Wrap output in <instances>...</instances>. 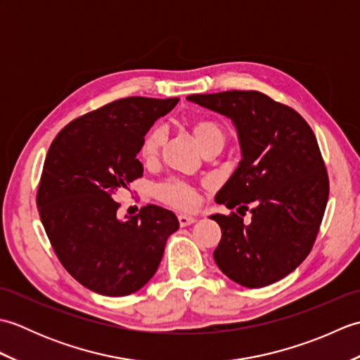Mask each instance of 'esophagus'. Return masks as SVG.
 I'll list each match as a JSON object with an SVG mask.
<instances>
[{"label": "esophagus", "mask_w": 360, "mask_h": 360, "mask_svg": "<svg viewBox=\"0 0 360 360\" xmlns=\"http://www.w3.org/2000/svg\"><path fill=\"white\" fill-rule=\"evenodd\" d=\"M178 219H179V226L181 227H187L190 224L196 223V218L195 217H188V215H179Z\"/></svg>", "instance_id": "34e87169"}]
</instances>
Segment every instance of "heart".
<instances>
[{"label":"heart","instance_id":"b5f03b06","mask_svg":"<svg viewBox=\"0 0 360 360\" xmlns=\"http://www.w3.org/2000/svg\"><path fill=\"white\" fill-rule=\"evenodd\" d=\"M192 133L201 150L204 147H207V145H213V143L224 145V141H226V133L223 127L217 124L215 120L201 119V120L193 122ZM162 141H164V129L160 127L153 128L142 141L141 158L143 160H150L155 158L158 155L160 145H162ZM156 193L159 200H162L164 202L170 204L173 207L181 209V210H190L198 204L196 190L192 186H188L186 182H181V181L165 182V184L158 187Z\"/></svg>","mask_w":360,"mask_h":360}]
</instances>
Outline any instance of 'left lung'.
Masks as SVG:
<instances>
[{
    "label": "left lung",
    "mask_w": 360,
    "mask_h": 360,
    "mask_svg": "<svg viewBox=\"0 0 360 360\" xmlns=\"http://www.w3.org/2000/svg\"><path fill=\"white\" fill-rule=\"evenodd\" d=\"M196 103L232 120L241 160L215 196L236 213L209 218L221 227L213 252L226 277L246 288H263L302 264L314 244L326 209L330 182L311 127L289 106L258 91L193 94Z\"/></svg>",
    "instance_id": "obj_1"
}]
</instances>
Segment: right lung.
Segmentation results:
<instances>
[{
  "mask_svg": "<svg viewBox=\"0 0 360 360\" xmlns=\"http://www.w3.org/2000/svg\"><path fill=\"white\" fill-rule=\"evenodd\" d=\"M178 102H111L68 124L46 155L37 193L43 227L65 269L97 294L124 297L143 288L179 229L173 212L153 204L120 219L112 200L143 174V137Z\"/></svg>",
  "mask_w": 360,
  "mask_h": 360,
  "instance_id": "obj_1",
  "label": "right lung"
}]
</instances>
